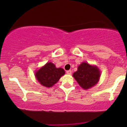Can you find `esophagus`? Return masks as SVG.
Wrapping results in <instances>:
<instances>
[{
  "instance_id": "esophagus-1",
  "label": "esophagus",
  "mask_w": 127,
  "mask_h": 127,
  "mask_svg": "<svg viewBox=\"0 0 127 127\" xmlns=\"http://www.w3.org/2000/svg\"><path fill=\"white\" fill-rule=\"evenodd\" d=\"M66 73H67V74H71V73H72V71H71V70H69V71H66Z\"/></svg>"
}]
</instances>
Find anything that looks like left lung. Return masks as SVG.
<instances>
[{"label": "left lung", "instance_id": "8db88e82", "mask_svg": "<svg viewBox=\"0 0 127 127\" xmlns=\"http://www.w3.org/2000/svg\"><path fill=\"white\" fill-rule=\"evenodd\" d=\"M101 72L98 67L83 62L78 66L77 71L73 74V77L82 88L89 89L98 82Z\"/></svg>", "mask_w": 127, "mask_h": 127}]
</instances>
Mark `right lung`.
<instances>
[{
	"label": "right lung",
	"instance_id": "obj_1",
	"mask_svg": "<svg viewBox=\"0 0 127 127\" xmlns=\"http://www.w3.org/2000/svg\"><path fill=\"white\" fill-rule=\"evenodd\" d=\"M64 74L63 69L56 68L54 64L49 62L35 72V77L43 86L52 87Z\"/></svg>",
	"mask_w": 127,
	"mask_h": 127
}]
</instances>
